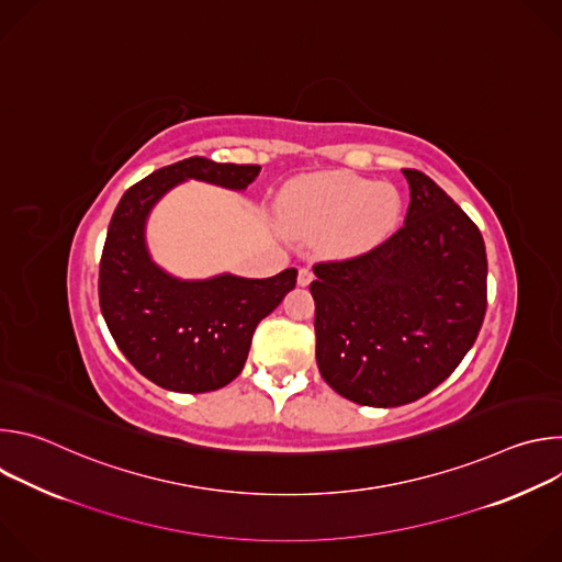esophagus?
Masks as SVG:
<instances>
[{
  "mask_svg": "<svg viewBox=\"0 0 562 562\" xmlns=\"http://www.w3.org/2000/svg\"><path fill=\"white\" fill-rule=\"evenodd\" d=\"M311 280H313L311 267H300V271H297V284H300V286H308Z\"/></svg>",
  "mask_w": 562,
  "mask_h": 562,
  "instance_id": "obj_1",
  "label": "esophagus"
}]
</instances>
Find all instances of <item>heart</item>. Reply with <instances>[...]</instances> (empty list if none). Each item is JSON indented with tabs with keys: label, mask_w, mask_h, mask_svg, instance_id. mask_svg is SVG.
Instances as JSON below:
<instances>
[{
	"label": "heart",
	"mask_w": 562,
	"mask_h": 562,
	"mask_svg": "<svg viewBox=\"0 0 562 562\" xmlns=\"http://www.w3.org/2000/svg\"><path fill=\"white\" fill-rule=\"evenodd\" d=\"M280 213L300 233H327L331 254L358 256L393 233L403 200L391 184L331 171L291 182L280 195Z\"/></svg>",
	"instance_id": "b5f03b06"
}]
</instances>
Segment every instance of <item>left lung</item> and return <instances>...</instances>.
I'll list each match as a JSON object with an SVG mask.
<instances>
[{
    "instance_id": "left-lung-1",
    "label": "left lung",
    "mask_w": 562,
    "mask_h": 562,
    "mask_svg": "<svg viewBox=\"0 0 562 562\" xmlns=\"http://www.w3.org/2000/svg\"><path fill=\"white\" fill-rule=\"evenodd\" d=\"M409 209L375 249L317 262L315 360L351 403L400 407L434 391L473 347L487 311V251L471 217L403 169Z\"/></svg>"
}]
</instances>
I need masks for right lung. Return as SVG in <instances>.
I'll return each instance as SVG.
<instances>
[{"mask_svg": "<svg viewBox=\"0 0 562 562\" xmlns=\"http://www.w3.org/2000/svg\"><path fill=\"white\" fill-rule=\"evenodd\" d=\"M258 173V165L189 157L133 184L111 217L100 260V308L120 351L157 386L204 393L237 378L256 327L295 286L297 271L265 280L231 273L178 280L150 260L146 217L184 180L243 191Z\"/></svg>", "mask_w": 562, "mask_h": 562, "instance_id": "1", "label": "right lung"}]
</instances>
